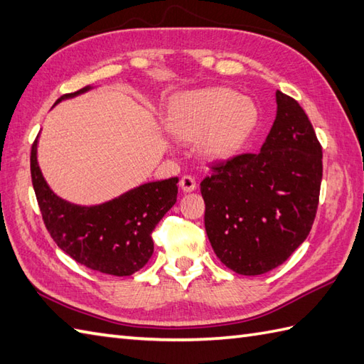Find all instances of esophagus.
I'll use <instances>...</instances> for the list:
<instances>
[{
	"label": "esophagus",
	"instance_id": "34e87169",
	"mask_svg": "<svg viewBox=\"0 0 364 364\" xmlns=\"http://www.w3.org/2000/svg\"><path fill=\"white\" fill-rule=\"evenodd\" d=\"M180 188L183 189V192H192V191H196V188H197L196 178H194V176H191V175H184V176H181V180H180Z\"/></svg>",
	"mask_w": 364,
	"mask_h": 364
}]
</instances>
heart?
<instances>
[{
	"label": "heart",
	"instance_id": "1",
	"mask_svg": "<svg viewBox=\"0 0 364 364\" xmlns=\"http://www.w3.org/2000/svg\"><path fill=\"white\" fill-rule=\"evenodd\" d=\"M257 123V107L227 87H210L178 97L167 114L170 134L192 144L200 156L230 158L249 137Z\"/></svg>",
	"mask_w": 364,
	"mask_h": 364
}]
</instances>
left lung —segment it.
<instances>
[{
	"instance_id": "1",
	"label": "left lung",
	"mask_w": 364,
	"mask_h": 364,
	"mask_svg": "<svg viewBox=\"0 0 364 364\" xmlns=\"http://www.w3.org/2000/svg\"><path fill=\"white\" fill-rule=\"evenodd\" d=\"M211 170L200 191L218 258L241 275L283 264L310 235L322 181V146L301 106L277 90V117L261 150Z\"/></svg>"
}]
</instances>
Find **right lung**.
I'll return each instance as SVG.
<instances>
[{
    "label": "right lung",
    "instance_id": "1",
    "mask_svg": "<svg viewBox=\"0 0 364 364\" xmlns=\"http://www.w3.org/2000/svg\"><path fill=\"white\" fill-rule=\"evenodd\" d=\"M87 89L65 94L58 102ZM36 153L37 139L31 149V180L45 227L59 249L102 274L127 277L142 269L153 255V230L176 202L178 178L142 184L98 206H78L53 194Z\"/></svg>",
    "mask_w": 364,
    "mask_h": 364
}]
</instances>
